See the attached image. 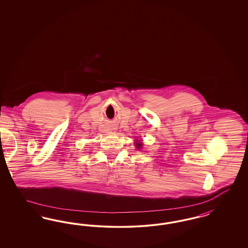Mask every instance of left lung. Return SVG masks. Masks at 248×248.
<instances>
[{
	"label": "left lung",
	"instance_id": "obj_1",
	"mask_svg": "<svg viewBox=\"0 0 248 248\" xmlns=\"http://www.w3.org/2000/svg\"><path fill=\"white\" fill-rule=\"evenodd\" d=\"M135 144H136V147L138 148V150H140L142 148V146H143V144H142L141 142L139 140H137V142H136Z\"/></svg>",
	"mask_w": 248,
	"mask_h": 248
}]
</instances>
